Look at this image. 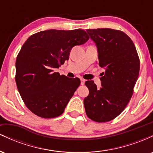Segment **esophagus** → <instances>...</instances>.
<instances>
[{
  "label": "esophagus",
  "mask_w": 153,
  "mask_h": 153,
  "mask_svg": "<svg viewBox=\"0 0 153 153\" xmlns=\"http://www.w3.org/2000/svg\"><path fill=\"white\" fill-rule=\"evenodd\" d=\"M80 84H81V85H84V84H85V80H84V79H82V78H81L80 79Z\"/></svg>",
  "instance_id": "esophagus-1"
}]
</instances>
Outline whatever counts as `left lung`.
I'll return each mask as SVG.
<instances>
[{"label":"left lung","mask_w":153,"mask_h":153,"mask_svg":"<svg viewBox=\"0 0 153 153\" xmlns=\"http://www.w3.org/2000/svg\"><path fill=\"white\" fill-rule=\"evenodd\" d=\"M86 31L97 47L99 65L105 72L100 88L93 80L85 82L89 90L83 101L85 113L94 122H109L122 113L132 96L140 59L133 42L123 31L107 28Z\"/></svg>","instance_id":"8db88e82"}]
</instances>
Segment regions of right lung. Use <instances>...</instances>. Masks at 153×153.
<instances>
[{"instance_id": "obj_1", "label": "right lung", "mask_w": 153, "mask_h": 153, "mask_svg": "<svg viewBox=\"0 0 153 153\" xmlns=\"http://www.w3.org/2000/svg\"><path fill=\"white\" fill-rule=\"evenodd\" d=\"M82 29H50L31 35L24 44L16 61V82L26 107L42 118H54L64 112L80 84L56 73L68 60L73 47L88 40Z\"/></svg>"}]
</instances>
